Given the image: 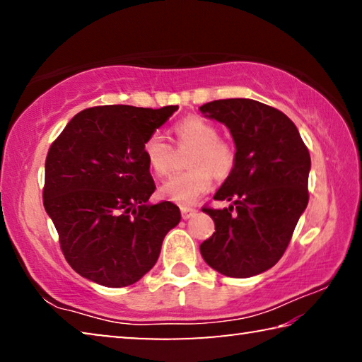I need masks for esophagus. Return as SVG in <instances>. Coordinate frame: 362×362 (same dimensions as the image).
Returning a JSON list of instances; mask_svg holds the SVG:
<instances>
[{"instance_id":"34e87169","label":"esophagus","mask_w":362,"mask_h":362,"mask_svg":"<svg viewBox=\"0 0 362 362\" xmlns=\"http://www.w3.org/2000/svg\"><path fill=\"white\" fill-rule=\"evenodd\" d=\"M180 212H182V218L187 220V218L194 216L196 209H194V207H192V206H182V207H180Z\"/></svg>"}]
</instances>
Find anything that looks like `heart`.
<instances>
[{
  "label": "heart",
  "instance_id": "b5f03b06",
  "mask_svg": "<svg viewBox=\"0 0 362 362\" xmlns=\"http://www.w3.org/2000/svg\"><path fill=\"white\" fill-rule=\"evenodd\" d=\"M174 144L179 150H189L185 164L188 170L170 177L159 188V196L177 204H189L207 193L212 175L225 180L235 173L236 150L220 136L218 127L201 116H187L173 126ZM146 166L153 174L164 177L173 169V146L159 132H153L142 145Z\"/></svg>",
  "mask_w": 362,
  "mask_h": 362
}]
</instances>
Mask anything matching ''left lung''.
<instances>
[{"label": "left lung", "instance_id": "1", "mask_svg": "<svg viewBox=\"0 0 362 362\" xmlns=\"http://www.w3.org/2000/svg\"><path fill=\"white\" fill-rule=\"evenodd\" d=\"M199 110L228 127L236 168L218 192L230 207L209 214L216 231L199 246L207 265L230 278H249L276 265L308 204L310 151L293 122L252 99H222Z\"/></svg>", "mask_w": 362, "mask_h": 362}]
</instances>
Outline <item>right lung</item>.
Here are the masks:
<instances>
[{
	"label": "right lung",
	"mask_w": 362,
	"mask_h": 362,
	"mask_svg": "<svg viewBox=\"0 0 362 362\" xmlns=\"http://www.w3.org/2000/svg\"><path fill=\"white\" fill-rule=\"evenodd\" d=\"M177 108H86L49 146L42 204L65 260L81 276L105 287L137 283L180 222L170 201L146 203L156 185L142 151Z\"/></svg>",
	"instance_id": "add662e5"
}]
</instances>
